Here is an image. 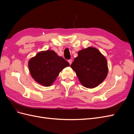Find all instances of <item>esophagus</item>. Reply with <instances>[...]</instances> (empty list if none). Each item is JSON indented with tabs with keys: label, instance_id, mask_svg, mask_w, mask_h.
<instances>
[{
	"label": "esophagus",
	"instance_id": "1",
	"mask_svg": "<svg viewBox=\"0 0 134 134\" xmlns=\"http://www.w3.org/2000/svg\"><path fill=\"white\" fill-rule=\"evenodd\" d=\"M68 62H69V63L70 64V65H71V63H72V60H71V59L69 60H68Z\"/></svg>",
	"mask_w": 134,
	"mask_h": 134
}]
</instances>
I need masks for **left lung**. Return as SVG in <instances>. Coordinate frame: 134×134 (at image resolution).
Listing matches in <instances>:
<instances>
[{
    "mask_svg": "<svg viewBox=\"0 0 134 134\" xmlns=\"http://www.w3.org/2000/svg\"><path fill=\"white\" fill-rule=\"evenodd\" d=\"M71 68L74 70L82 86L88 88L97 87L108 74L106 58L96 48L89 47L78 52Z\"/></svg>",
    "mask_w": 134,
    "mask_h": 134,
    "instance_id": "obj_1",
    "label": "left lung"
}]
</instances>
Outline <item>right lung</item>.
Wrapping results in <instances>:
<instances>
[{
	"instance_id": "1",
	"label": "right lung",
	"mask_w": 134,
	"mask_h": 134,
	"mask_svg": "<svg viewBox=\"0 0 134 134\" xmlns=\"http://www.w3.org/2000/svg\"><path fill=\"white\" fill-rule=\"evenodd\" d=\"M70 64L53 50L39 52L28 62L30 74L36 82L43 86L53 84L60 72Z\"/></svg>"
}]
</instances>
